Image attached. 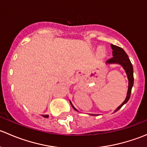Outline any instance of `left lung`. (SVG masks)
Here are the masks:
<instances>
[{"mask_svg": "<svg viewBox=\"0 0 147 147\" xmlns=\"http://www.w3.org/2000/svg\"><path fill=\"white\" fill-rule=\"evenodd\" d=\"M111 47L112 49V56L113 57L112 58H110L109 60H108L106 62V64H119L124 68V69L125 70L126 74L127 75V78H128L129 80V86H128V90H127V97H126L125 100L117 108V109H115V112H116L117 111H118L124 104L127 103L128 102V100H129L130 95H131V88L133 87V84H134V75H133V66L132 64L131 63V61L129 59L128 55H127V53H125L124 50H123L121 47H118V46L112 45L111 44ZM70 102L71 105L73 107V109L75 110L78 111V109L76 108H75V107L72 105V102ZM90 115H92L94 116L96 115H92L91 114Z\"/></svg>", "mask_w": 147, "mask_h": 147, "instance_id": "8db88e82", "label": "left lung"}]
</instances>
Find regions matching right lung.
<instances>
[{
	"label": "right lung",
	"mask_w": 147,
	"mask_h": 147,
	"mask_svg": "<svg viewBox=\"0 0 147 147\" xmlns=\"http://www.w3.org/2000/svg\"><path fill=\"white\" fill-rule=\"evenodd\" d=\"M42 117H45V118H48L49 115H42Z\"/></svg>",
	"instance_id": "right-lung-1"
}]
</instances>
